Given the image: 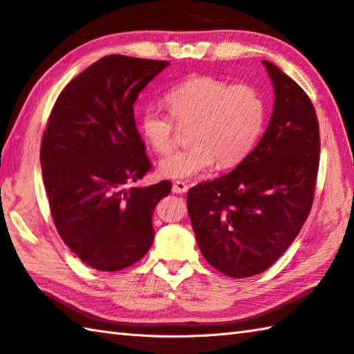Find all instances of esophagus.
Instances as JSON below:
<instances>
[{
	"label": "esophagus",
	"instance_id": "esophagus-1",
	"mask_svg": "<svg viewBox=\"0 0 354 354\" xmlns=\"http://www.w3.org/2000/svg\"><path fill=\"white\" fill-rule=\"evenodd\" d=\"M187 189H189L187 183H184V181H175V183H173V192H175V194H185V192H187Z\"/></svg>",
	"mask_w": 354,
	"mask_h": 354
}]
</instances>
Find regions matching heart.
<instances>
[{
	"mask_svg": "<svg viewBox=\"0 0 354 354\" xmlns=\"http://www.w3.org/2000/svg\"><path fill=\"white\" fill-rule=\"evenodd\" d=\"M170 113L150 105L140 114L139 127L145 142L156 153L170 151L176 142V124L192 125L189 149L160 159L159 173L187 179L218 164L230 167L248 155L265 122V102L249 85H230L214 77H194L171 88L165 95Z\"/></svg>",
	"mask_w": 354,
	"mask_h": 354,
	"instance_id": "b5f03b06",
	"label": "heart"
}]
</instances>
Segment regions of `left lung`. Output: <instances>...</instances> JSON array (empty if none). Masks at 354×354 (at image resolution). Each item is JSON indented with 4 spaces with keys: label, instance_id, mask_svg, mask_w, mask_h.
<instances>
[{
    "label": "left lung",
    "instance_id": "1",
    "mask_svg": "<svg viewBox=\"0 0 354 354\" xmlns=\"http://www.w3.org/2000/svg\"><path fill=\"white\" fill-rule=\"evenodd\" d=\"M274 110L259 145L235 169L187 192V209L205 260L229 277L266 271L291 246L310 215L320 136L310 97L271 62Z\"/></svg>",
    "mask_w": 354,
    "mask_h": 354
}]
</instances>
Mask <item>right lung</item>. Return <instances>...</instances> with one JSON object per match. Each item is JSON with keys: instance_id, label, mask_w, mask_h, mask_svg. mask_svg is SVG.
<instances>
[{"instance_id": "right-lung-1", "label": "right lung", "mask_w": 354, "mask_h": 354, "mask_svg": "<svg viewBox=\"0 0 354 354\" xmlns=\"http://www.w3.org/2000/svg\"><path fill=\"white\" fill-rule=\"evenodd\" d=\"M169 65L104 57L68 83L43 133L40 162L55 227L99 271H120L149 252L153 210L171 190L169 181L127 187L151 169L133 105Z\"/></svg>"}]
</instances>
